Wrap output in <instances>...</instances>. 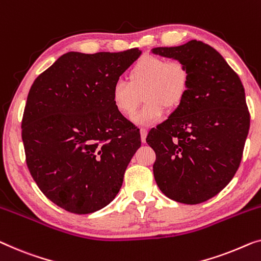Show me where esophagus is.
<instances>
[{"label": "esophagus", "mask_w": 261, "mask_h": 261, "mask_svg": "<svg viewBox=\"0 0 261 261\" xmlns=\"http://www.w3.org/2000/svg\"><path fill=\"white\" fill-rule=\"evenodd\" d=\"M147 133H148V130H147V128H140V134H141V141L145 143L146 142V137H147Z\"/></svg>", "instance_id": "esophagus-1"}]
</instances>
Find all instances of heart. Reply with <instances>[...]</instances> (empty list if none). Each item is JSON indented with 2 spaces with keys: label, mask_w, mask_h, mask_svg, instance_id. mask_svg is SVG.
Segmentation results:
<instances>
[{
  "label": "heart",
  "mask_w": 261,
  "mask_h": 261,
  "mask_svg": "<svg viewBox=\"0 0 261 261\" xmlns=\"http://www.w3.org/2000/svg\"><path fill=\"white\" fill-rule=\"evenodd\" d=\"M127 81H116L112 88V101L120 114L129 118L142 102L146 105L133 118L137 124H152L168 111L176 109L186 99L191 73L181 60H165L160 56L142 55L128 71Z\"/></svg>",
  "instance_id": "b5f03b06"
}]
</instances>
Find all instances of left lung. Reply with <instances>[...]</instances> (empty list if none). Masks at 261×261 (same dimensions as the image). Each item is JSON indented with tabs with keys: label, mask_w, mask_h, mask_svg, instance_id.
Returning <instances> with one entry per match:
<instances>
[{
	"label": "left lung",
	"mask_w": 261,
	"mask_h": 261,
	"mask_svg": "<svg viewBox=\"0 0 261 261\" xmlns=\"http://www.w3.org/2000/svg\"><path fill=\"white\" fill-rule=\"evenodd\" d=\"M152 51L181 60L191 73L182 105L147 135L156 155L154 179L177 202L207 201L227 186L243 158L250 129L244 86L225 59L201 41Z\"/></svg>",
	"instance_id": "obj_1"
}]
</instances>
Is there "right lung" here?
Instances as JSON below:
<instances>
[{"label":"right lung","mask_w":261,"mask_h":261,"mask_svg":"<svg viewBox=\"0 0 261 261\" xmlns=\"http://www.w3.org/2000/svg\"><path fill=\"white\" fill-rule=\"evenodd\" d=\"M141 55L69 51L40 74L22 119L25 161L41 192L75 214L107 206L141 146L137 127L116 111L112 88Z\"/></svg>","instance_id":"add662e5"}]
</instances>
